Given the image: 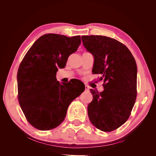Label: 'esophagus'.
<instances>
[{
  "label": "esophagus",
  "instance_id": "34e87169",
  "mask_svg": "<svg viewBox=\"0 0 156 156\" xmlns=\"http://www.w3.org/2000/svg\"><path fill=\"white\" fill-rule=\"evenodd\" d=\"M85 90L87 91H89L90 90V87L88 85H87V84H85Z\"/></svg>",
  "mask_w": 156,
  "mask_h": 156
}]
</instances>
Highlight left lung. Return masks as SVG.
<instances>
[{
  "mask_svg": "<svg viewBox=\"0 0 156 156\" xmlns=\"http://www.w3.org/2000/svg\"><path fill=\"white\" fill-rule=\"evenodd\" d=\"M83 44L94 56L92 73L101 74L103 92L90 89L88 106L91 123L103 131H112L128 119L136 96L137 68L134 57L120 41L103 36H83Z\"/></svg>",
  "mask_w": 156,
  "mask_h": 156,
  "instance_id": "obj_1",
  "label": "left lung"
}]
</instances>
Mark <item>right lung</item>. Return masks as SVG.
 Wrapping results in <instances>:
<instances>
[{"instance_id":"add662e5","label":"right lung","mask_w":156,"mask_h":156,"mask_svg":"<svg viewBox=\"0 0 156 156\" xmlns=\"http://www.w3.org/2000/svg\"><path fill=\"white\" fill-rule=\"evenodd\" d=\"M81 42L80 36L45 34L23 58L17 76L18 100L28 122L36 129L47 131L58 126L71 102L84 92L83 84L76 88L74 81L62 84L56 78L58 68L66 66Z\"/></svg>"}]
</instances>
